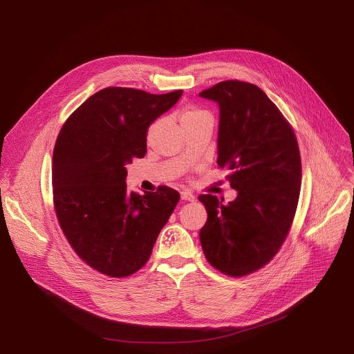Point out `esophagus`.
Returning <instances> with one entry per match:
<instances>
[{"instance_id":"34e87169","label":"esophagus","mask_w":354,"mask_h":354,"mask_svg":"<svg viewBox=\"0 0 354 354\" xmlns=\"http://www.w3.org/2000/svg\"><path fill=\"white\" fill-rule=\"evenodd\" d=\"M180 198L182 200H186V201H194V194L192 193V192H189V190H183L182 193H180Z\"/></svg>"}]
</instances>
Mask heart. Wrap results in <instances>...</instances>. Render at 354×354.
<instances>
[{
    "label": "heart",
    "mask_w": 354,
    "mask_h": 354,
    "mask_svg": "<svg viewBox=\"0 0 354 354\" xmlns=\"http://www.w3.org/2000/svg\"><path fill=\"white\" fill-rule=\"evenodd\" d=\"M200 122H213L212 116L209 112L198 109V108H186L182 113H180V123L182 126L186 124H196Z\"/></svg>",
    "instance_id": "obj_1"
}]
</instances>
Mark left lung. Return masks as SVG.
I'll use <instances>...</instances> for the list:
<instances>
[{"mask_svg":"<svg viewBox=\"0 0 354 354\" xmlns=\"http://www.w3.org/2000/svg\"><path fill=\"white\" fill-rule=\"evenodd\" d=\"M198 95L220 108L217 164L231 169L230 185L238 192L228 205L198 196L207 210L200 242L212 266L241 277L270 262L288 234L299 196V149L259 86L231 80Z\"/></svg>","mask_w":354,"mask_h":354,"instance_id":"1","label":"left lung"}]
</instances>
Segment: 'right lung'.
Segmentation results:
<instances>
[{"mask_svg":"<svg viewBox=\"0 0 354 354\" xmlns=\"http://www.w3.org/2000/svg\"><path fill=\"white\" fill-rule=\"evenodd\" d=\"M183 91L153 95L109 86L93 93L62 127L52 165L55 209L77 255L95 270L126 277L151 257L179 201L168 186L129 192L127 165L147 153V131Z\"/></svg>","mask_w":354,"mask_h":354,"instance_id":"right-lung-1","label":"right lung"}]
</instances>
